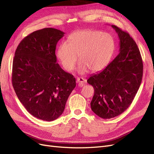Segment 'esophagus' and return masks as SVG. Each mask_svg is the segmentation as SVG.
<instances>
[{"mask_svg": "<svg viewBox=\"0 0 154 154\" xmlns=\"http://www.w3.org/2000/svg\"><path fill=\"white\" fill-rule=\"evenodd\" d=\"M76 82L78 83V86L82 87L86 83L87 80H85V79L83 78H78L76 80Z\"/></svg>", "mask_w": 154, "mask_h": 154, "instance_id": "esophagus-1", "label": "esophagus"}]
</instances>
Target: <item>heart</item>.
I'll list each match as a JSON object with an SVG mask.
<instances>
[{
  "label": "heart",
  "instance_id": "1",
  "mask_svg": "<svg viewBox=\"0 0 154 154\" xmlns=\"http://www.w3.org/2000/svg\"><path fill=\"white\" fill-rule=\"evenodd\" d=\"M115 42L107 32L92 29L78 31L69 36L68 43L60 44L57 49V57L67 71H72L77 62L80 63L78 71L83 74L103 69L112 57Z\"/></svg>",
  "mask_w": 154,
  "mask_h": 154
}]
</instances>
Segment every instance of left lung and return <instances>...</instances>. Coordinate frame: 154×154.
Masks as SVG:
<instances>
[{"label": "left lung", "instance_id": "left-lung-1", "mask_svg": "<svg viewBox=\"0 0 154 154\" xmlns=\"http://www.w3.org/2000/svg\"><path fill=\"white\" fill-rule=\"evenodd\" d=\"M111 26L119 39V54L103 71L87 80L94 89L91 109L103 119L114 118L128 108L141 85L143 71L136 43L128 32Z\"/></svg>", "mask_w": 154, "mask_h": 154}]
</instances>
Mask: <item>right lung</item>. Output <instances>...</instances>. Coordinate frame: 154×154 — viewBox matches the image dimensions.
Masks as SVG:
<instances>
[{
	"label": "right lung",
	"mask_w": 154,
	"mask_h": 154,
	"mask_svg": "<svg viewBox=\"0 0 154 154\" xmlns=\"http://www.w3.org/2000/svg\"><path fill=\"white\" fill-rule=\"evenodd\" d=\"M65 32L54 28L32 32L18 44L13 61L12 84L26 109L51 122L62 115L76 79L60 67L55 54Z\"/></svg>",
	"instance_id": "1"
}]
</instances>
